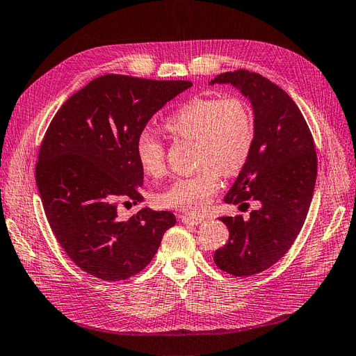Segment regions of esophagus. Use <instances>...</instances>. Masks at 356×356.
<instances>
[{
  "instance_id": "1",
  "label": "esophagus",
  "mask_w": 356,
  "mask_h": 356,
  "mask_svg": "<svg viewBox=\"0 0 356 356\" xmlns=\"http://www.w3.org/2000/svg\"><path fill=\"white\" fill-rule=\"evenodd\" d=\"M179 220H181L182 223H186V225H198V223H202V222H203V218H198V216H188V215H181V216H179Z\"/></svg>"
}]
</instances>
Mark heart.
Returning <instances> with one entry per match:
<instances>
[{"mask_svg": "<svg viewBox=\"0 0 356 356\" xmlns=\"http://www.w3.org/2000/svg\"><path fill=\"white\" fill-rule=\"evenodd\" d=\"M165 130L177 138L194 140L195 165L191 177L177 178L158 194L162 207L202 213L220 187V174L232 177L247 165L255 140L252 111L239 96L194 97L169 113ZM136 158L146 175L165 172L166 158L162 141L147 130L136 138Z\"/></svg>", "mask_w": 356, "mask_h": 356, "instance_id": "heart-1", "label": "heart"}]
</instances>
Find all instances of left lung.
I'll return each mask as SVG.
<instances>
[{
    "label": "left lung",
    "mask_w": 356,
    "mask_h": 356,
    "mask_svg": "<svg viewBox=\"0 0 356 356\" xmlns=\"http://www.w3.org/2000/svg\"><path fill=\"white\" fill-rule=\"evenodd\" d=\"M215 83L239 89L254 112L251 156L223 200L243 206L251 198L261 207L248 219L220 218L229 239L213 257L223 272L247 277L279 261L300 234L314 193L317 153L300 108L275 83L248 70L222 73Z\"/></svg>",
    "instance_id": "obj_1"
}]
</instances>
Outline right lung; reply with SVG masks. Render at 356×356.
<instances>
[{"label": "right lung", "instance_id": "right-lung-1", "mask_svg": "<svg viewBox=\"0 0 356 356\" xmlns=\"http://www.w3.org/2000/svg\"><path fill=\"white\" fill-rule=\"evenodd\" d=\"M187 80L105 74L63 104L42 140L36 186L51 229L68 257L106 282L125 280L154 257L174 213L138 210L118 218V204L143 200L136 138Z\"/></svg>", "mask_w": 356, "mask_h": 356}]
</instances>
